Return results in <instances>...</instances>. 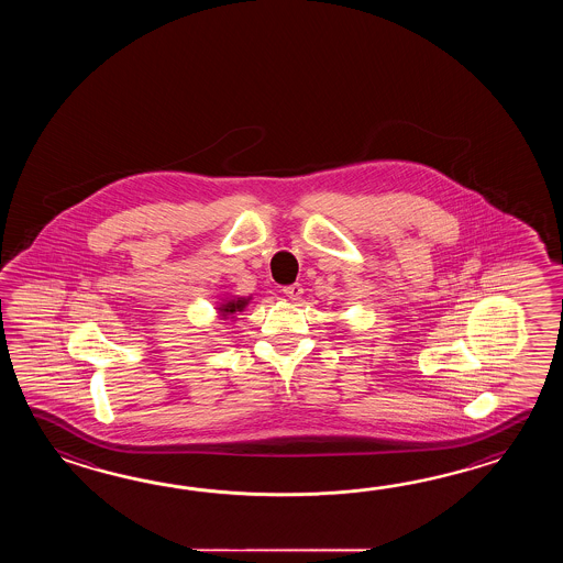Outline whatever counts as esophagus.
I'll list each match as a JSON object with an SVG mask.
<instances>
[{
	"mask_svg": "<svg viewBox=\"0 0 563 563\" xmlns=\"http://www.w3.org/2000/svg\"><path fill=\"white\" fill-rule=\"evenodd\" d=\"M284 296L289 299H299V296L303 294V287L299 286V284H291V286H286L284 289Z\"/></svg>",
	"mask_w": 563,
	"mask_h": 563,
	"instance_id": "34e87169",
	"label": "esophagus"
}]
</instances>
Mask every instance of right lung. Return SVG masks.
<instances>
[{"label": "right lung", "mask_w": 563, "mask_h": 563, "mask_svg": "<svg viewBox=\"0 0 563 563\" xmlns=\"http://www.w3.org/2000/svg\"><path fill=\"white\" fill-rule=\"evenodd\" d=\"M250 298H238V296H231V298H223L219 303H217V313L221 316V320H235V316L240 313V311L245 310V306L250 303Z\"/></svg>", "instance_id": "right-lung-1"}]
</instances>
